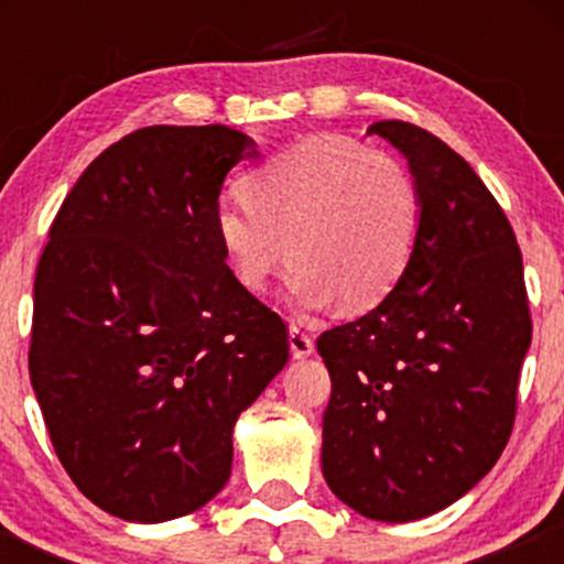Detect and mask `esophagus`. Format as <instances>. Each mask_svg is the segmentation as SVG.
<instances>
[{"mask_svg":"<svg viewBox=\"0 0 564 564\" xmlns=\"http://www.w3.org/2000/svg\"><path fill=\"white\" fill-rule=\"evenodd\" d=\"M289 347H291V355H294V358H310L315 349V341H313V336L304 332V328L291 326L289 328Z\"/></svg>","mask_w":564,"mask_h":564,"instance_id":"esophagus-1","label":"esophagus"}]
</instances>
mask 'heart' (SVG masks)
<instances>
[{"mask_svg":"<svg viewBox=\"0 0 564 564\" xmlns=\"http://www.w3.org/2000/svg\"><path fill=\"white\" fill-rule=\"evenodd\" d=\"M212 228L251 294L294 260L286 294L302 310L341 300L366 313L398 289L422 232V187L400 159L341 134H313L246 174Z\"/></svg>","mask_w":564,"mask_h":564,"instance_id":"heart-1","label":"heart"}]
</instances>
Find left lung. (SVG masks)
<instances>
[{
	"mask_svg": "<svg viewBox=\"0 0 564 564\" xmlns=\"http://www.w3.org/2000/svg\"><path fill=\"white\" fill-rule=\"evenodd\" d=\"M422 187V232L403 281L364 318L321 334L332 373L323 477L379 522L451 507L511 435L530 347L522 254L475 170L408 121H377Z\"/></svg>",
	"mask_w": 564,
	"mask_h": 564,
	"instance_id": "8db88e82",
	"label": "left lung"
}]
</instances>
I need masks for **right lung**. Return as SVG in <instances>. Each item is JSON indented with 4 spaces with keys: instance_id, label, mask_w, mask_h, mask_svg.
I'll use <instances>...</instances> for the list:
<instances>
[{
    "instance_id": "right-lung-1",
    "label": "right lung",
    "mask_w": 564,
    "mask_h": 564,
    "mask_svg": "<svg viewBox=\"0 0 564 564\" xmlns=\"http://www.w3.org/2000/svg\"><path fill=\"white\" fill-rule=\"evenodd\" d=\"M246 156L254 140L225 124L127 134L70 187L39 260L31 384L70 480L121 520L212 501L232 426L289 360L281 315L212 228Z\"/></svg>"
}]
</instances>
